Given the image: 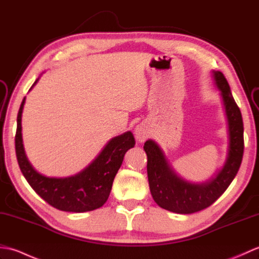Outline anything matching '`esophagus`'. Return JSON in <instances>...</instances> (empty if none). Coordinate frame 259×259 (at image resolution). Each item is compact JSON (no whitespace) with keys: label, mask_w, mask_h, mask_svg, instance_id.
<instances>
[{"label":"esophagus","mask_w":259,"mask_h":259,"mask_svg":"<svg viewBox=\"0 0 259 259\" xmlns=\"http://www.w3.org/2000/svg\"><path fill=\"white\" fill-rule=\"evenodd\" d=\"M134 134L136 137V140L138 142H145L148 139V137H149V131H148V128L144 123L136 125Z\"/></svg>","instance_id":"esophagus-1"}]
</instances>
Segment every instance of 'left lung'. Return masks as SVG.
Segmentation results:
<instances>
[{
  "instance_id": "1",
  "label": "left lung",
  "mask_w": 259,
  "mask_h": 259,
  "mask_svg": "<svg viewBox=\"0 0 259 259\" xmlns=\"http://www.w3.org/2000/svg\"><path fill=\"white\" fill-rule=\"evenodd\" d=\"M213 83L221 91L228 126V152L225 164L210 179L189 183L176 174L156 141L147 140V172L150 192L159 207L177 213H192L209 207L221 197L237 175L244 153V123L240 110L221 71H212Z\"/></svg>"
}]
</instances>
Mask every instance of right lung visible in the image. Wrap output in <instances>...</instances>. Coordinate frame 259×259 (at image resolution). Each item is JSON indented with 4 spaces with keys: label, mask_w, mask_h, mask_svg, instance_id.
Wrapping results in <instances>:
<instances>
[{
    "label": "right lung",
    "mask_w": 259,
    "mask_h": 259,
    "mask_svg": "<svg viewBox=\"0 0 259 259\" xmlns=\"http://www.w3.org/2000/svg\"><path fill=\"white\" fill-rule=\"evenodd\" d=\"M40 78L35 80L31 89ZM30 89V90H31ZM25 98L18 113V126L15 135V152L22 174L27 183L49 205L62 211L85 212L102 207L108 200L125 152L135 147V138L131 131L114 137L104 146L101 152L89 166L71 177H47L37 172L32 166L22 139V112Z\"/></svg>",
    "instance_id": "add662e5"
}]
</instances>
